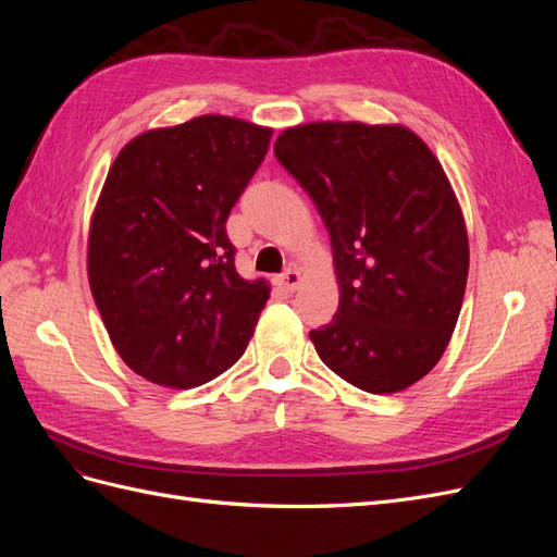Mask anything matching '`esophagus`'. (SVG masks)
<instances>
[{
    "label": "esophagus",
    "mask_w": 557,
    "mask_h": 557,
    "mask_svg": "<svg viewBox=\"0 0 557 557\" xmlns=\"http://www.w3.org/2000/svg\"><path fill=\"white\" fill-rule=\"evenodd\" d=\"M276 285L285 293H295L301 285V272L299 269H288V272L276 276Z\"/></svg>",
    "instance_id": "34e87169"
}]
</instances>
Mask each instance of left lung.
<instances>
[{
	"instance_id": "obj_1",
	"label": "left lung",
	"mask_w": 557,
	"mask_h": 557,
	"mask_svg": "<svg viewBox=\"0 0 557 557\" xmlns=\"http://www.w3.org/2000/svg\"><path fill=\"white\" fill-rule=\"evenodd\" d=\"M278 162L330 232L339 309L309 336L336 376L393 395L442 360L469 274L467 225L442 162L399 123L283 129Z\"/></svg>"
}]
</instances>
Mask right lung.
<instances>
[{
  "mask_svg": "<svg viewBox=\"0 0 557 557\" xmlns=\"http://www.w3.org/2000/svg\"><path fill=\"white\" fill-rule=\"evenodd\" d=\"M272 134L207 113L115 156L90 218L88 281L117 356L146 381L185 391L244 356L272 288L239 276L225 223Z\"/></svg>",
  "mask_w": 557,
  "mask_h": 557,
  "instance_id": "1",
  "label": "right lung"
}]
</instances>
